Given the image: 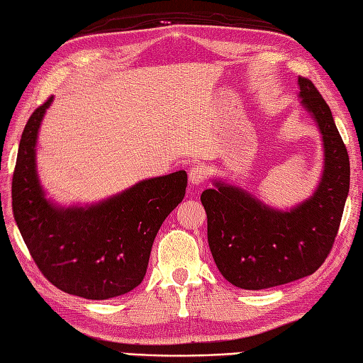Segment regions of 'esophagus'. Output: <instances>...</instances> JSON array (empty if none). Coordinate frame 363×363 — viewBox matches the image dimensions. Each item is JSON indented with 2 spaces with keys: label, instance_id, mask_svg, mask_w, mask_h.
Segmentation results:
<instances>
[{
  "label": "esophagus",
  "instance_id": "obj_1",
  "mask_svg": "<svg viewBox=\"0 0 363 363\" xmlns=\"http://www.w3.org/2000/svg\"><path fill=\"white\" fill-rule=\"evenodd\" d=\"M206 180V169L203 166H194L191 167L189 171V183L194 184V186H199V184H202Z\"/></svg>",
  "mask_w": 363,
  "mask_h": 363
}]
</instances>
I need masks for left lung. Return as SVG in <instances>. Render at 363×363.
I'll list each match as a JSON object with an SVG mask.
<instances>
[{
  "label": "left lung",
  "instance_id": "1",
  "mask_svg": "<svg viewBox=\"0 0 363 363\" xmlns=\"http://www.w3.org/2000/svg\"><path fill=\"white\" fill-rule=\"evenodd\" d=\"M303 108L323 140V172L313 194L291 209L262 203L222 180L202 192L208 244L233 286L261 291L312 275L331 252L350 192V157L331 110L309 79L298 77Z\"/></svg>",
  "mask_w": 363,
  "mask_h": 363
}]
</instances>
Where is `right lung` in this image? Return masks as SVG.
Returning a JSON list of instances; mask_svg holds the SVG:
<instances>
[{
  "label": "right lung",
  "instance_id": "obj_1",
  "mask_svg": "<svg viewBox=\"0 0 363 363\" xmlns=\"http://www.w3.org/2000/svg\"><path fill=\"white\" fill-rule=\"evenodd\" d=\"M52 98L24 127L12 179L15 222L30 256L60 291L108 300L133 291L146 275L157 233L188 186L179 171L133 184L98 203L62 206L46 199L38 180V128Z\"/></svg>",
  "mask_w": 363,
  "mask_h": 363
}]
</instances>
